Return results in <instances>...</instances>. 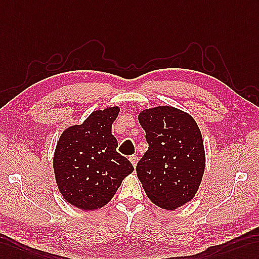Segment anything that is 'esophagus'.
<instances>
[{
  "label": "esophagus",
  "instance_id": "1",
  "mask_svg": "<svg viewBox=\"0 0 259 259\" xmlns=\"http://www.w3.org/2000/svg\"><path fill=\"white\" fill-rule=\"evenodd\" d=\"M130 161L132 162V165H133L134 168H135L136 165H137V161H138V157L135 156V155H132V156L130 157Z\"/></svg>",
  "mask_w": 259,
  "mask_h": 259
}]
</instances>
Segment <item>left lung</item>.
<instances>
[{"mask_svg": "<svg viewBox=\"0 0 259 259\" xmlns=\"http://www.w3.org/2000/svg\"><path fill=\"white\" fill-rule=\"evenodd\" d=\"M148 149L136 166L145 192L162 209L176 210L198 191L205 154L193 117L172 106L144 110L138 116Z\"/></svg>", "mask_w": 259, "mask_h": 259, "instance_id": "left-lung-1", "label": "left lung"}]
</instances>
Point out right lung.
<instances>
[{"label":"right lung","instance_id":"obj_1","mask_svg":"<svg viewBox=\"0 0 259 259\" xmlns=\"http://www.w3.org/2000/svg\"><path fill=\"white\" fill-rule=\"evenodd\" d=\"M117 106L94 111L81 125L61 134L54 155V170L59 191L67 202L82 210L104 206L134 167L116 151L112 123Z\"/></svg>","mask_w":259,"mask_h":259}]
</instances>
